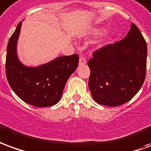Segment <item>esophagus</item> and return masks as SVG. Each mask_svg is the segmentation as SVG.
I'll return each instance as SVG.
<instances>
[{
	"label": "esophagus",
	"mask_w": 151,
	"mask_h": 151,
	"mask_svg": "<svg viewBox=\"0 0 151 151\" xmlns=\"http://www.w3.org/2000/svg\"><path fill=\"white\" fill-rule=\"evenodd\" d=\"M85 63H86L85 58H83V57H81V58H80V60H79V65H84Z\"/></svg>",
	"instance_id": "esophagus-1"
}]
</instances>
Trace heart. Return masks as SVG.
I'll list each match as a JSON object with an SVG mask.
<instances>
[{"mask_svg":"<svg viewBox=\"0 0 151 151\" xmlns=\"http://www.w3.org/2000/svg\"><path fill=\"white\" fill-rule=\"evenodd\" d=\"M103 31H104V30H102V29H97V30H95L94 32H93V34H94V35H98V34H100V33L102 32Z\"/></svg>","mask_w":151,"mask_h":151,"instance_id":"heart-1","label":"heart"}]
</instances>
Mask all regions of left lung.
<instances>
[{"label":"left lung","instance_id":"left-lung-1","mask_svg":"<svg viewBox=\"0 0 151 151\" xmlns=\"http://www.w3.org/2000/svg\"><path fill=\"white\" fill-rule=\"evenodd\" d=\"M146 58V40L134 23L120 41L96 50L88 62V87L94 101L108 106L130 101L145 81Z\"/></svg>","mask_w":151,"mask_h":151}]
</instances>
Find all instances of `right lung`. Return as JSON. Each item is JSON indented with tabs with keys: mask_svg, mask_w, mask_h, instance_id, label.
<instances>
[{
	"mask_svg": "<svg viewBox=\"0 0 151 151\" xmlns=\"http://www.w3.org/2000/svg\"><path fill=\"white\" fill-rule=\"evenodd\" d=\"M22 22L10 37L6 53L5 72L9 86L22 101L37 107L52 106L60 101L66 82L77 68L78 54L58 57L38 67H27L17 54Z\"/></svg>",
	"mask_w": 151,
	"mask_h": 151,
	"instance_id": "add662e5",
	"label": "right lung"
}]
</instances>
